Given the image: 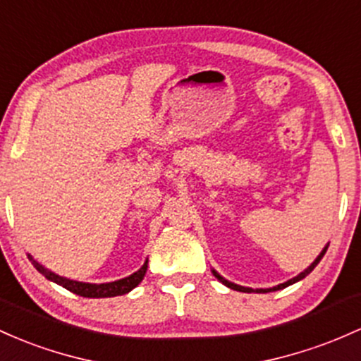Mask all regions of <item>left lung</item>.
<instances>
[{"label": "left lung", "instance_id": "8db88e82", "mask_svg": "<svg viewBox=\"0 0 361 361\" xmlns=\"http://www.w3.org/2000/svg\"><path fill=\"white\" fill-rule=\"evenodd\" d=\"M327 247H329V245H326V247H324V250H322V252H320V255H319V257H317V259L314 260V262H312L310 265H308V267H307V269H305V271H303V272H300V274H298V276H296V277H293V279H290V281H286V283H283V284H277V286H274V288H267V290H262V288H260V290H252V288H245V286H240V284H235V283H231V281H226V279H224V277H223V276H221V274H217V272H216V271H214V269H212V274H214V276H216V277H217V279H219V281H221V283H223V284H224V286L231 288V290H235V291H241V293H253V291H255V293H269V291H277V290H283V288L290 286V284H295V283H298V281H302V279H303V277H307L308 274H310V272H312V271H314V269H315V265H317V264H319V262H320V260H322L324 253H326V252H327Z\"/></svg>", "mask_w": 361, "mask_h": 361}]
</instances>
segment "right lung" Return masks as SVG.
Wrapping results in <instances>:
<instances>
[{
  "label": "right lung",
  "instance_id": "obj_1",
  "mask_svg": "<svg viewBox=\"0 0 361 361\" xmlns=\"http://www.w3.org/2000/svg\"><path fill=\"white\" fill-rule=\"evenodd\" d=\"M29 260L32 262L34 267L46 277V279L53 281V283H56V284H59V286L65 288V290L75 293V295L84 296V298H111V296L126 295V293H130L133 288H137L138 284L142 283L145 272H147V262H149V260H145L144 265H142L137 272H133V274L128 277H123V279L113 281V283L92 284V283H80V281L66 279V277L54 274V272L47 271L44 265L39 264L37 260H34L32 255H29Z\"/></svg>",
  "mask_w": 361,
  "mask_h": 361
}]
</instances>
